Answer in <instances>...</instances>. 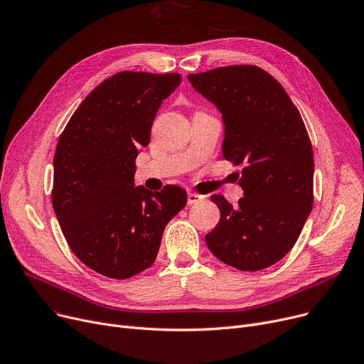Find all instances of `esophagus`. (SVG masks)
<instances>
[{"mask_svg": "<svg viewBox=\"0 0 364 364\" xmlns=\"http://www.w3.org/2000/svg\"><path fill=\"white\" fill-rule=\"evenodd\" d=\"M202 200H203L202 195H198V193H195V191H188L187 193V203L188 205H195V203H199Z\"/></svg>", "mask_w": 364, "mask_h": 364, "instance_id": "esophagus-1", "label": "esophagus"}]
</instances>
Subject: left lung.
<instances>
[{
	"label": "left lung",
	"mask_w": 364,
	"mask_h": 364,
	"mask_svg": "<svg viewBox=\"0 0 364 364\" xmlns=\"http://www.w3.org/2000/svg\"><path fill=\"white\" fill-rule=\"evenodd\" d=\"M224 119L223 154L245 191L235 206L212 195L220 223L209 250L240 271H260L293 249L313 206V149L296 105L256 65L218 67L187 76Z\"/></svg>",
	"instance_id": "8db88e82"
}]
</instances>
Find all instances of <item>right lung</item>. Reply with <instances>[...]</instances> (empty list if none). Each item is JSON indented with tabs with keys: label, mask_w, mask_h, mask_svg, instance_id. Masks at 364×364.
<instances>
[{
	"label": "right lung",
	"mask_w": 364,
	"mask_h": 364,
	"mask_svg": "<svg viewBox=\"0 0 364 364\" xmlns=\"http://www.w3.org/2000/svg\"><path fill=\"white\" fill-rule=\"evenodd\" d=\"M181 83L178 73L121 71L93 89L71 115L54 156L53 206L70 249L95 272L127 279L156 259L186 190L134 186L139 149L155 115Z\"/></svg>",
	"instance_id": "1"
}]
</instances>
